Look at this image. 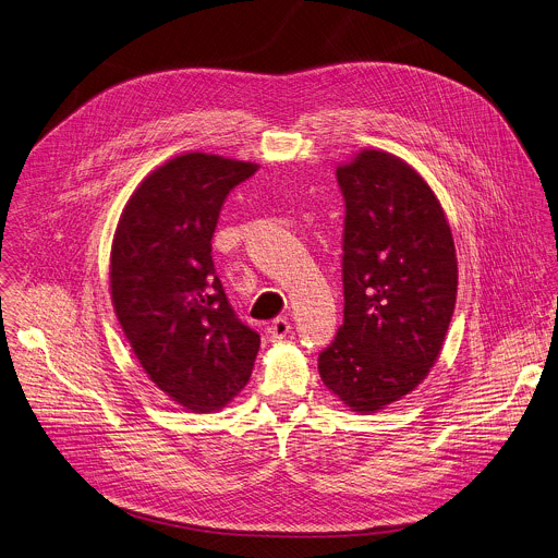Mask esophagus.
I'll use <instances>...</instances> for the list:
<instances>
[{"mask_svg": "<svg viewBox=\"0 0 558 558\" xmlns=\"http://www.w3.org/2000/svg\"><path fill=\"white\" fill-rule=\"evenodd\" d=\"M290 331V320L288 318H275L270 325H268V336L270 340H283Z\"/></svg>", "mask_w": 558, "mask_h": 558, "instance_id": "esophagus-1", "label": "esophagus"}]
</instances>
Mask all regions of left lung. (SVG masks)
Listing matches in <instances>:
<instances>
[{
	"label": "left lung",
	"mask_w": 558,
	"mask_h": 558,
	"mask_svg": "<svg viewBox=\"0 0 558 558\" xmlns=\"http://www.w3.org/2000/svg\"><path fill=\"white\" fill-rule=\"evenodd\" d=\"M344 196V320L318 355L323 384L353 412L412 392L436 364L458 292L445 211L425 179L384 150L336 170Z\"/></svg>",
	"instance_id": "8db88e82"
}]
</instances>
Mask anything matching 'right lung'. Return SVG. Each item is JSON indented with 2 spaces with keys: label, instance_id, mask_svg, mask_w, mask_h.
Returning a JSON list of instances; mask_svg holds the SVG:
<instances>
[{
  "label": "right lung",
  "instance_id": "right-lung-1",
  "mask_svg": "<svg viewBox=\"0 0 558 558\" xmlns=\"http://www.w3.org/2000/svg\"><path fill=\"white\" fill-rule=\"evenodd\" d=\"M257 163L183 153L129 198L111 246V301L135 357L187 412H218L248 381L259 333L216 275L211 238L229 192Z\"/></svg>",
  "mask_w": 558,
  "mask_h": 558
}]
</instances>
